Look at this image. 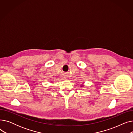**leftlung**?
Masks as SVG:
<instances>
[{
	"label": "left lung",
	"instance_id": "left-lung-1",
	"mask_svg": "<svg viewBox=\"0 0 133 133\" xmlns=\"http://www.w3.org/2000/svg\"><path fill=\"white\" fill-rule=\"evenodd\" d=\"M83 84H82V85H80V87H83Z\"/></svg>",
	"mask_w": 133,
	"mask_h": 133
}]
</instances>
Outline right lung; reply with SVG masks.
<instances>
[{
    "label": "right lung",
    "instance_id": "right-lung-1",
    "mask_svg": "<svg viewBox=\"0 0 133 133\" xmlns=\"http://www.w3.org/2000/svg\"><path fill=\"white\" fill-rule=\"evenodd\" d=\"M51 82H52V81H51Z\"/></svg>",
    "mask_w": 133,
    "mask_h": 133
}]
</instances>
